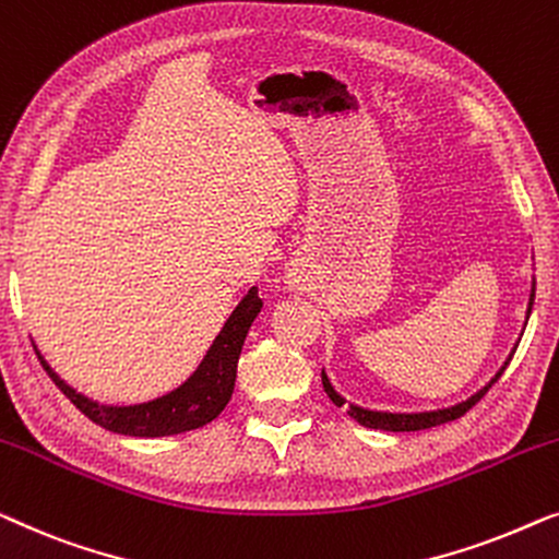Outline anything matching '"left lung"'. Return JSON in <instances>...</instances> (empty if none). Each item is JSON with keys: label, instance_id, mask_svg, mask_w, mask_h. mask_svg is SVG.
Returning <instances> with one entry per match:
<instances>
[{"label": "left lung", "instance_id": "1", "mask_svg": "<svg viewBox=\"0 0 559 559\" xmlns=\"http://www.w3.org/2000/svg\"><path fill=\"white\" fill-rule=\"evenodd\" d=\"M534 286L537 283H532V294H530V309H526V313H532V304H534ZM509 359H512V355H509ZM509 359L504 361V367L499 369L497 377L486 384L484 390H478L476 395H471L466 403H459L453 407H443V411H433V413H374V411H365V407H357V405H349L347 413L355 418L359 426L365 428H374V430H390V433H413V430H426V428H436V426H443V423H451V420H459L461 415H466L471 407H474L478 400H481L486 392L491 390V384L499 380L501 374H504V369L509 365ZM321 382H324V390L326 395L332 397V403L336 407L344 405V397L336 395V390L332 388V382L326 380V374L321 372Z\"/></svg>", "mask_w": 559, "mask_h": 559}]
</instances>
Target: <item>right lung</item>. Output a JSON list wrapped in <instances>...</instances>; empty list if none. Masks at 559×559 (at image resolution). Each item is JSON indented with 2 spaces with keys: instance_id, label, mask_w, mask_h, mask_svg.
<instances>
[{
  "instance_id": "right-lung-1",
  "label": "right lung",
  "mask_w": 559,
  "mask_h": 559,
  "mask_svg": "<svg viewBox=\"0 0 559 559\" xmlns=\"http://www.w3.org/2000/svg\"><path fill=\"white\" fill-rule=\"evenodd\" d=\"M263 301L258 298V288L253 286L248 296L235 306L230 319L225 321L223 332L212 342L207 355L194 369V374L177 390L167 392V395L148 400L141 405H98L93 400L83 397L70 384L60 380L52 372L50 365L40 357L45 372L50 380L58 384V390L81 411L85 418L96 423V426L111 430V433L121 436H136V438H159V436H177L185 430H194L207 426L215 420L219 413L225 411L227 400L233 395L235 388V372H238V357L246 342L248 329L253 319L261 313Z\"/></svg>"
}]
</instances>
